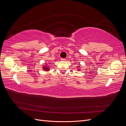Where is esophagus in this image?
Here are the masks:
<instances>
[{
  "label": "esophagus",
  "mask_w": 126,
  "mask_h": 126,
  "mask_svg": "<svg viewBox=\"0 0 126 126\" xmlns=\"http://www.w3.org/2000/svg\"><path fill=\"white\" fill-rule=\"evenodd\" d=\"M61 60H62V61H66V59H64V58H61Z\"/></svg>",
  "instance_id": "obj_1"
}]
</instances>
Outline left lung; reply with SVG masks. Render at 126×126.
Returning <instances> with one entry per match:
<instances>
[{"instance_id": "left-lung-1", "label": "left lung", "mask_w": 126, "mask_h": 126, "mask_svg": "<svg viewBox=\"0 0 126 126\" xmlns=\"http://www.w3.org/2000/svg\"><path fill=\"white\" fill-rule=\"evenodd\" d=\"M78 67H79V66H78ZM78 70H79V69H78Z\"/></svg>"}]
</instances>
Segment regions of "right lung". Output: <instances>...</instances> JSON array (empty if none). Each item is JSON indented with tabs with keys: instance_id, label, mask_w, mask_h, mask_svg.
Segmentation results:
<instances>
[{
	"instance_id": "obj_1",
	"label": "right lung",
	"mask_w": 126,
	"mask_h": 126,
	"mask_svg": "<svg viewBox=\"0 0 126 126\" xmlns=\"http://www.w3.org/2000/svg\"><path fill=\"white\" fill-rule=\"evenodd\" d=\"M48 65H46V66H44V67H43V69L44 70H45V71H49V67H48Z\"/></svg>"
}]
</instances>
